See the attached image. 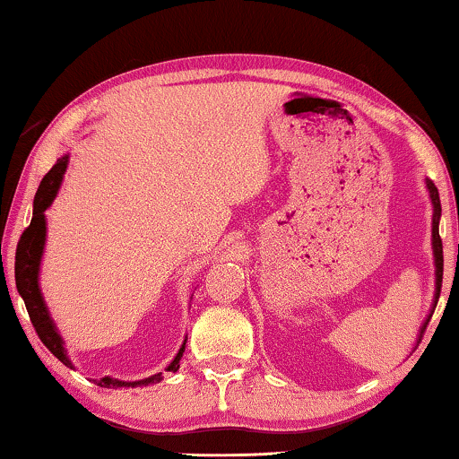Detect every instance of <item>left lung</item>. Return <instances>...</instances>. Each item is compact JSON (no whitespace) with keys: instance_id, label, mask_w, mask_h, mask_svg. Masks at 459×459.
Wrapping results in <instances>:
<instances>
[{"instance_id":"1","label":"left lung","mask_w":459,"mask_h":459,"mask_svg":"<svg viewBox=\"0 0 459 459\" xmlns=\"http://www.w3.org/2000/svg\"><path fill=\"white\" fill-rule=\"evenodd\" d=\"M426 186H429L432 206H435V215H432V248H435V265H437V294H435V307H437L438 297H441V286H443V242H441V236H438V219H441V198H438L437 186L432 184L430 179L426 181ZM424 328H426V325H424Z\"/></svg>"}]
</instances>
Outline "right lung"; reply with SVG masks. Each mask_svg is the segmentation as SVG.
I'll list each match as a JSON object with an SVG mask.
<instances>
[{
    "instance_id": "1",
    "label": "right lung",
    "mask_w": 459,
    "mask_h": 459,
    "mask_svg": "<svg viewBox=\"0 0 459 459\" xmlns=\"http://www.w3.org/2000/svg\"><path fill=\"white\" fill-rule=\"evenodd\" d=\"M68 165V156H62V159L56 160V165L49 169V171L43 175L39 187H37L35 194V204H33V219H30V225L22 231L21 240H18L16 247V261H14V275H16V288L21 292V297L24 300V307H27L30 324L39 336V341L46 344V347L52 351L54 357L65 363V366L73 368V363L68 361V357L65 353V347H62V338L58 332H56L52 319H49L48 307L43 303V297L39 292V284H37V278H39V261H41V253H43V242H46V217H43V211L52 204V200L56 198V192H58L62 175L66 171ZM186 342L184 347L179 349V353L175 359L171 361V366L167 369L169 372H178L179 369V359L184 355ZM162 374H154L146 380L140 382H121V380H112L106 376V378L98 380V386L104 388H117V386H146V385H154V382H160Z\"/></svg>"
}]
</instances>
